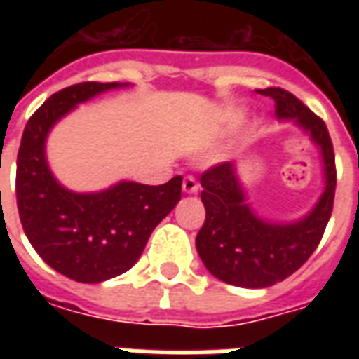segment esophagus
Returning a JSON list of instances; mask_svg holds the SVG:
<instances>
[{
    "label": "esophagus",
    "mask_w": 359,
    "mask_h": 359,
    "mask_svg": "<svg viewBox=\"0 0 359 359\" xmlns=\"http://www.w3.org/2000/svg\"><path fill=\"white\" fill-rule=\"evenodd\" d=\"M182 190H184L187 194H196V192L200 190V182L196 180V177L188 175V177H184V180H182Z\"/></svg>",
    "instance_id": "esophagus-1"
}]
</instances>
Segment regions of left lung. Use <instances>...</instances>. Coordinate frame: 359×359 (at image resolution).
I'll use <instances>...</instances> for the list:
<instances>
[{
    "instance_id": "obj_1",
    "label": "left lung",
    "mask_w": 359,
    "mask_h": 359,
    "mask_svg": "<svg viewBox=\"0 0 359 359\" xmlns=\"http://www.w3.org/2000/svg\"><path fill=\"white\" fill-rule=\"evenodd\" d=\"M275 102L278 118L294 121L321 148L325 192L316 208L296 223H269L246 203L236 169L231 161L203 171L202 202L205 223L196 236V248L213 277L242 288H265L285 280L316 252L329 223L337 188L332 142L323 118L283 88L257 90Z\"/></svg>"
}]
</instances>
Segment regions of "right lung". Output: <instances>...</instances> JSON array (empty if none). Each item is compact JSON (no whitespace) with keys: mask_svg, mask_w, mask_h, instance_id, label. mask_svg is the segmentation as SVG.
Returning a JSON list of instances; mask_svg holds the SVG:
<instances>
[{"mask_svg":"<svg viewBox=\"0 0 359 359\" xmlns=\"http://www.w3.org/2000/svg\"><path fill=\"white\" fill-rule=\"evenodd\" d=\"M121 86L126 84L81 82L55 92L28 118L17 156L15 190L25 234L46 264L76 283H102L130 269L180 200V175L159 187L123 180L94 194L71 192L51 175L46 161L51 126L76 103Z\"/></svg>","mask_w":359,"mask_h":359,"instance_id":"right-lung-1","label":"right lung"}]
</instances>
